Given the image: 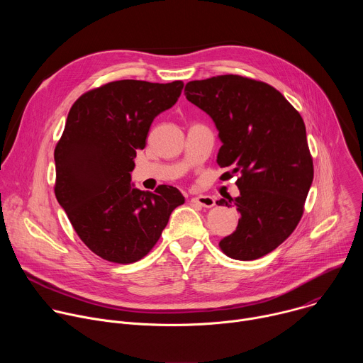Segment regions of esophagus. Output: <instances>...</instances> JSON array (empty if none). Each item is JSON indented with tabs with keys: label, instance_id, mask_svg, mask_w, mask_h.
<instances>
[{
	"label": "esophagus",
	"instance_id": "esophagus-1",
	"mask_svg": "<svg viewBox=\"0 0 363 363\" xmlns=\"http://www.w3.org/2000/svg\"><path fill=\"white\" fill-rule=\"evenodd\" d=\"M192 203H196V205H201L203 206V208H213V206L216 205V199L213 196H208V195H198V196H194L191 199Z\"/></svg>",
	"mask_w": 363,
	"mask_h": 363
}]
</instances>
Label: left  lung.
Segmentation results:
<instances>
[{"label":"left lung","mask_w":363,"mask_h":363,"mask_svg":"<svg viewBox=\"0 0 363 363\" xmlns=\"http://www.w3.org/2000/svg\"><path fill=\"white\" fill-rule=\"evenodd\" d=\"M184 93L218 129L217 164L231 169L221 179L237 175L240 196L217 203L235 206L241 218L220 248L234 260H257L277 248L304 213L313 181L304 122L277 89L238 74L189 82Z\"/></svg>","instance_id":"left-lung-1"}]
</instances>
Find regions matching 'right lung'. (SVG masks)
Returning a JSON list of instances; mask_svg holds the SVG:
<instances>
[{"mask_svg":"<svg viewBox=\"0 0 363 363\" xmlns=\"http://www.w3.org/2000/svg\"><path fill=\"white\" fill-rule=\"evenodd\" d=\"M182 87L181 80H116L83 93L70 108L55 149V194L80 240L103 260H140L185 202L171 185L155 192L130 185L150 123L175 105Z\"/></svg>","mask_w":363,"mask_h":363,"instance_id":"add662e5","label":"right lung"}]
</instances>
